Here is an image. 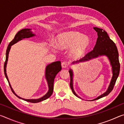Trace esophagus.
I'll list each match as a JSON object with an SVG mask.
<instances>
[{
    "label": "esophagus",
    "instance_id": "1",
    "mask_svg": "<svg viewBox=\"0 0 124 124\" xmlns=\"http://www.w3.org/2000/svg\"><path fill=\"white\" fill-rule=\"evenodd\" d=\"M61 65L63 68H66V67L68 66V63L67 61H63Z\"/></svg>",
    "mask_w": 124,
    "mask_h": 124
}]
</instances>
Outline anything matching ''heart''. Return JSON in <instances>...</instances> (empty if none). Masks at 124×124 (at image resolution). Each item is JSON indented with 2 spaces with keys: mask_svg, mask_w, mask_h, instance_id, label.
I'll list each match as a JSON object with an SVG mask.
<instances>
[{
  "mask_svg": "<svg viewBox=\"0 0 124 124\" xmlns=\"http://www.w3.org/2000/svg\"><path fill=\"white\" fill-rule=\"evenodd\" d=\"M57 45L62 49L70 50V54L74 58L80 57L89 46V38L78 32H66L59 35L57 39Z\"/></svg>",
  "mask_w": 124,
  "mask_h": 124,
  "instance_id": "heart-1",
  "label": "heart"
}]
</instances>
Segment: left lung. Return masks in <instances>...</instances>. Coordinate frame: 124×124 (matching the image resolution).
I'll list each match as a JSON object with an SVG mask.
<instances>
[{
  "mask_svg": "<svg viewBox=\"0 0 124 124\" xmlns=\"http://www.w3.org/2000/svg\"><path fill=\"white\" fill-rule=\"evenodd\" d=\"M93 29L97 32L98 35L97 41H96L95 47H94L93 50L86 54L83 58L79 61H77L75 62L77 63L85 61L91 60V58L97 57L98 56L106 55L108 57L110 62V64L112 66L113 77L112 80H111L110 85L109 86L107 91L100 96L99 97H98L97 98L92 101L100 99L101 98L107 96L112 91L115 84L116 83V79L119 76L120 67L119 60L118 51H117L116 46L115 45V43L110 39L109 37L108 36L107 33L106 31L103 30L102 29L98 28L97 27H93ZM74 63L75 62H73V63ZM69 72H70V89H72V91L74 95L80 98L75 93L74 89H73L72 70H69Z\"/></svg>",
  "mask_w": 124,
  "mask_h": 124,
  "instance_id": "left-lung-1",
  "label": "left lung"
}]
</instances>
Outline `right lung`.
Listing matches in <instances>:
<instances>
[{
  "label": "right lung",
  "mask_w": 124,
  "mask_h": 124,
  "mask_svg": "<svg viewBox=\"0 0 124 124\" xmlns=\"http://www.w3.org/2000/svg\"><path fill=\"white\" fill-rule=\"evenodd\" d=\"M35 34H33L32 32L31 31L30 29H23L21 30L19 32H18L15 35L14 39L10 42L9 43V45L7 47V52H6V59L5 61L4 62V74H5V76L6 78L7 79V80L9 83V84L10 88H11V90L12 92L14 93V95H15L18 98H20V99H22L24 101H26L27 102H31V103H38L41 101H43L44 100H45L47 99L48 98L50 97V96H51L52 94V92H53V90H54V78H55L56 75H57V73L60 72V71L62 70V67L61 64V62L60 61H56L52 63L47 65L46 66V70H45V77L46 79V80L47 81L48 86H49V91H48L47 93L44 95L43 97L41 98H38V99H31V100H27V99H24V98H22L21 97H19V96H17L16 94L15 93L13 89H12L11 86V85L9 83V79H8V78L7 74V70H6V68H7V64L8 60V56H9V51L10 50V48L11 46L14 45V44L16 43L18 41L21 40L23 39L24 38H30L34 36Z\"/></svg>",
  "instance_id": "1"
}]
</instances>
